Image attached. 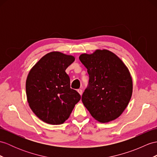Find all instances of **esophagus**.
<instances>
[{
    "mask_svg": "<svg viewBox=\"0 0 157 157\" xmlns=\"http://www.w3.org/2000/svg\"><path fill=\"white\" fill-rule=\"evenodd\" d=\"M78 93L81 94V95H82V90H81V89H78Z\"/></svg>",
    "mask_w": 157,
    "mask_h": 157,
    "instance_id": "esophagus-1",
    "label": "esophagus"
}]
</instances>
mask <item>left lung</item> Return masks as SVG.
Wrapping results in <instances>:
<instances>
[{
    "label": "left lung",
    "mask_w": 157,
    "mask_h": 157,
    "mask_svg": "<svg viewBox=\"0 0 157 157\" xmlns=\"http://www.w3.org/2000/svg\"><path fill=\"white\" fill-rule=\"evenodd\" d=\"M79 59L89 75L82 96L83 105L95 120L108 123L119 117L132 94V80L127 66L113 52L96 50Z\"/></svg>",
    "instance_id": "8db88e82"
}]
</instances>
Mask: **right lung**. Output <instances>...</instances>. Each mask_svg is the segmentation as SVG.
<instances>
[{
	"label": "right lung",
	"instance_id": "add662e5",
	"mask_svg": "<svg viewBox=\"0 0 157 157\" xmlns=\"http://www.w3.org/2000/svg\"><path fill=\"white\" fill-rule=\"evenodd\" d=\"M75 58L58 51L45 55L30 69L26 81L30 108L44 123L60 124L69 118L81 95L71 89L67 67Z\"/></svg>",
	"mask_w": 157,
	"mask_h": 157
}]
</instances>
